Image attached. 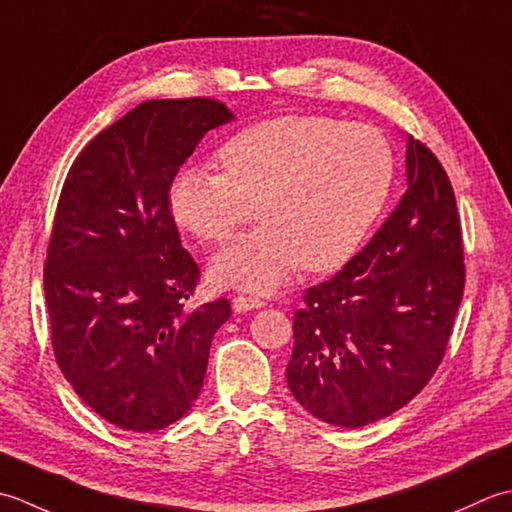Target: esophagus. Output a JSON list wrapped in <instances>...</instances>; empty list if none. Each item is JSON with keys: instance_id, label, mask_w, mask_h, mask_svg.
I'll return each mask as SVG.
<instances>
[{"instance_id": "34e87169", "label": "esophagus", "mask_w": 512, "mask_h": 512, "mask_svg": "<svg viewBox=\"0 0 512 512\" xmlns=\"http://www.w3.org/2000/svg\"><path fill=\"white\" fill-rule=\"evenodd\" d=\"M265 302L260 300V298H256V296H234V300H232V307H234V311H238V314H243V311H252V309H260L263 307Z\"/></svg>"}]
</instances>
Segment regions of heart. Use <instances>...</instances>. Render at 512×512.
Instances as JSON below:
<instances>
[{
  "label": "heart",
  "mask_w": 512,
  "mask_h": 512,
  "mask_svg": "<svg viewBox=\"0 0 512 512\" xmlns=\"http://www.w3.org/2000/svg\"><path fill=\"white\" fill-rule=\"evenodd\" d=\"M223 172L187 168L170 187L179 227L221 245L252 216L263 223L214 260L223 285L269 291L302 265L329 271L358 252L387 203L395 159L371 125L289 114L234 134Z\"/></svg>",
  "instance_id": "heart-1"
}]
</instances>
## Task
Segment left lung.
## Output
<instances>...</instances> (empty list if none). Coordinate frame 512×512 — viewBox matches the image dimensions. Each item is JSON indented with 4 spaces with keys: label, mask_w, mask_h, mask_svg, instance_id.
<instances>
[{
    "label": "left lung",
    "mask_w": 512,
    "mask_h": 512,
    "mask_svg": "<svg viewBox=\"0 0 512 512\" xmlns=\"http://www.w3.org/2000/svg\"><path fill=\"white\" fill-rule=\"evenodd\" d=\"M400 203L336 276L305 291L294 314L287 384L318 420L358 429L395 413L440 367L466 267L453 185L409 139Z\"/></svg>",
    "instance_id": "1"
}]
</instances>
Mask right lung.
<instances>
[{"instance_id": "right-lung-1", "label": "right lung", "mask_w": 512, "mask_h": 512, "mask_svg": "<svg viewBox=\"0 0 512 512\" xmlns=\"http://www.w3.org/2000/svg\"><path fill=\"white\" fill-rule=\"evenodd\" d=\"M232 112L210 97L143 101L72 163L46 249L55 360L79 398L125 431L179 420L203 387L225 298L190 307L201 269L170 187L205 132Z\"/></svg>"}]
</instances>
